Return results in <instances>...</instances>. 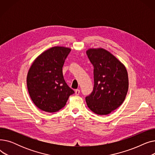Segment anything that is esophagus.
<instances>
[{
	"mask_svg": "<svg viewBox=\"0 0 155 155\" xmlns=\"http://www.w3.org/2000/svg\"><path fill=\"white\" fill-rule=\"evenodd\" d=\"M80 92V90H78V89H76V90L75 91V93L76 95H79Z\"/></svg>",
	"mask_w": 155,
	"mask_h": 155,
	"instance_id": "esophagus-1",
	"label": "esophagus"
}]
</instances>
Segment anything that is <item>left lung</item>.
I'll return each mask as SVG.
<instances>
[{
	"mask_svg": "<svg viewBox=\"0 0 155 155\" xmlns=\"http://www.w3.org/2000/svg\"><path fill=\"white\" fill-rule=\"evenodd\" d=\"M87 54L94 66V87L86 97L88 107L98 115H107L124 101L129 87L124 64L102 48H89Z\"/></svg>",
	"mask_w": 155,
	"mask_h": 155,
	"instance_id": "8db88e82",
	"label": "left lung"
}]
</instances>
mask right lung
Wrapping results in <instances>:
<instances>
[{
    "instance_id": "obj_1",
    "label": "right lung",
    "mask_w": 155,
    "mask_h": 155,
    "mask_svg": "<svg viewBox=\"0 0 155 155\" xmlns=\"http://www.w3.org/2000/svg\"><path fill=\"white\" fill-rule=\"evenodd\" d=\"M71 51L54 46L40 54L32 62L27 75V87L31 100L43 111L55 112L62 109L74 93L63 78L62 67Z\"/></svg>"
}]
</instances>
